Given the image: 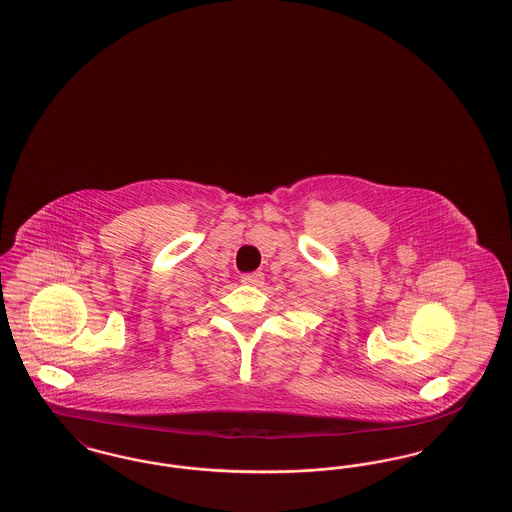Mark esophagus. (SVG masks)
I'll return each mask as SVG.
<instances>
[{
    "instance_id": "obj_1",
    "label": "esophagus",
    "mask_w": 512,
    "mask_h": 512,
    "mask_svg": "<svg viewBox=\"0 0 512 512\" xmlns=\"http://www.w3.org/2000/svg\"><path fill=\"white\" fill-rule=\"evenodd\" d=\"M263 280H265V276H263V272H249V274H244L242 276V282L247 284V286H261L263 284Z\"/></svg>"
}]
</instances>
